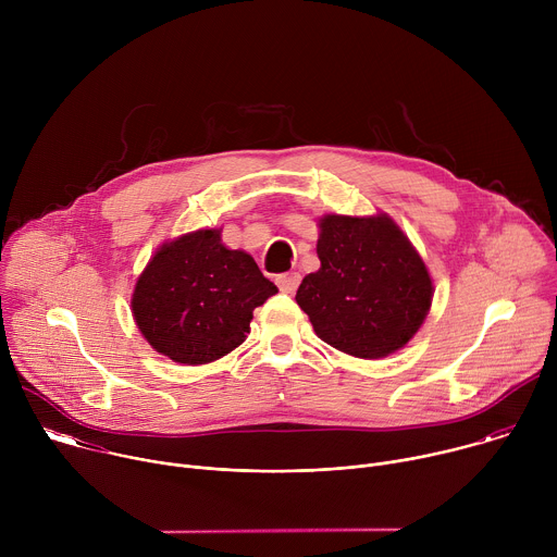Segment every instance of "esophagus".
<instances>
[{
	"label": "esophagus",
	"instance_id": "34e87169",
	"mask_svg": "<svg viewBox=\"0 0 557 557\" xmlns=\"http://www.w3.org/2000/svg\"><path fill=\"white\" fill-rule=\"evenodd\" d=\"M275 282H277V286H280L282 293L293 295V293L297 290L299 282H301V275H299V273H284V275H277Z\"/></svg>",
	"mask_w": 557,
	"mask_h": 557
}]
</instances>
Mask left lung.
Returning a JSON list of instances; mask_svg holds the SVG:
<instances>
[{"label": "left lung", "mask_w": 557, "mask_h": 557, "mask_svg": "<svg viewBox=\"0 0 557 557\" xmlns=\"http://www.w3.org/2000/svg\"><path fill=\"white\" fill-rule=\"evenodd\" d=\"M317 256L322 267L301 280L295 299L322 342L381 359L417 335L432 306V277L389 215H324Z\"/></svg>", "instance_id": "obj_1"}]
</instances>
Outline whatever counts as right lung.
<instances>
[{
    "instance_id": "1",
    "label": "right lung",
    "mask_w": 557,
    "mask_h": 557,
    "mask_svg": "<svg viewBox=\"0 0 557 557\" xmlns=\"http://www.w3.org/2000/svg\"><path fill=\"white\" fill-rule=\"evenodd\" d=\"M275 293L249 253L222 245L220 228H198L153 253L134 286L132 314L156 352L200 366L240 346L253 310Z\"/></svg>"
}]
</instances>
